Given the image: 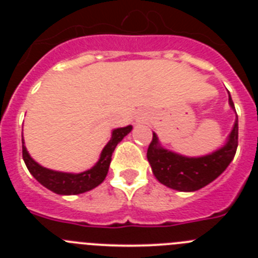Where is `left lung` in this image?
Instances as JSON below:
<instances>
[{"instance_id":"obj_1","label":"left lung","mask_w":258,"mask_h":258,"mask_svg":"<svg viewBox=\"0 0 258 258\" xmlns=\"http://www.w3.org/2000/svg\"><path fill=\"white\" fill-rule=\"evenodd\" d=\"M230 106L234 107L231 97ZM238 149V120L234 124L229 141L222 149L203 157H184L159 146L156 134L147 150V159L157 181L178 191H197L204 187L226 169Z\"/></svg>"}]
</instances>
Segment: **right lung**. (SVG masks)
Wrapping results in <instances>:
<instances>
[{"label":"right lung","mask_w":258,"mask_h":258,"mask_svg":"<svg viewBox=\"0 0 258 258\" xmlns=\"http://www.w3.org/2000/svg\"><path fill=\"white\" fill-rule=\"evenodd\" d=\"M132 125L125 127H118L112 132V138L106 145L101 154V159L93 166L92 169L86 170L79 174H72V173H61L54 172L41 166L40 164L36 163L27 151L24 141L22 140V151H23V160L26 163L27 168L31 172V174L40 182L42 186L51 190L52 192L59 194V195H77L86 191L93 190L97 187L98 184H101L106 178L108 173L109 163H111V156H112L113 150L120 141L124 138L126 134L131 133Z\"/></svg>","instance_id":"right-lung-1"}]
</instances>
